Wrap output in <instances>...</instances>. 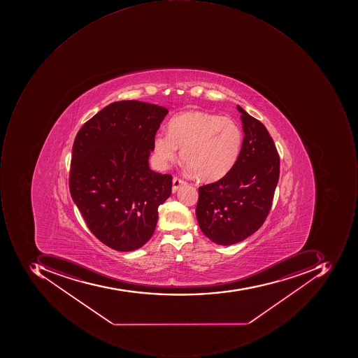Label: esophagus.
Here are the masks:
<instances>
[{
    "mask_svg": "<svg viewBox=\"0 0 358 358\" xmlns=\"http://www.w3.org/2000/svg\"><path fill=\"white\" fill-rule=\"evenodd\" d=\"M186 184L182 178H178V176H174L173 178V186H172V192H176L182 185Z\"/></svg>",
    "mask_w": 358,
    "mask_h": 358,
    "instance_id": "34e87169",
    "label": "esophagus"
}]
</instances>
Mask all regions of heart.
<instances>
[{
    "instance_id": "b5f03b06",
    "label": "heart",
    "mask_w": 358,
    "mask_h": 358,
    "mask_svg": "<svg viewBox=\"0 0 358 358\" xmlns=\"http://www.w3.org/2000/svg\"><path fill=\"white\" fill-rule=\"evenodd\" d=\"M243 145V131L229 117L210 113L186 112L169 122V134L160 132L154 150L162 166L174 162L178 148L182 159L198 178L216 180L229 173L238 162Z\"/></svg>"
}]
</instances>
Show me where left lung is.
Instances as JSON below:
<instances>
[{"label":"left lung","instance_id":"1","mask_svg":"<svg viewBox=\"0 0 358 358\" xmlns=\"http://www.w3.org/2000/svg\"><path fill=\"white\" fill-rule=\"evenodd\" d=\"M243 145L229 173L199 187L196 214L202 232L220 245L243 241L269 215L280 178V157L262 122L238 106Z\"/></svg>","mask_w":358,"mask_h":358}]
</instances>
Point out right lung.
<instances>
[{
	"label": "right lung",
	"mask_w": 358,
	"mask_h": 358,
	"mask_svg": "<svg viewBox=\"0 0 358 358\" xmlns=\"http://www.w3.org/2000/svg\"><path fill=\"white\" fill-rule=\"evenodd\" d=\"M164 106L120 101L96 113L76 134L69 188L99 241L131 252L152 238L158 208L170 196L172 176L150 170Z\"/></svg>",
	"instance_id": "right-lung-1"
}]
</instances>
